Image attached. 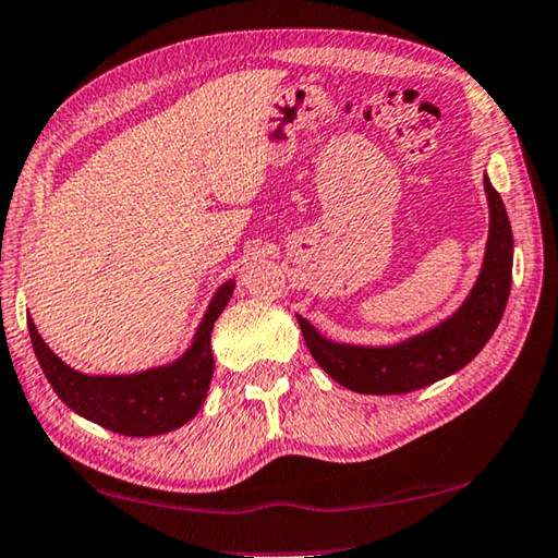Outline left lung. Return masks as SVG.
I'll list each match as a JSON object with an SVG mask.
<instances>
[{
    "label": "left lung",
    "instance_id": "obj_1",
    "mask_svg": "<svg viewBox=\"0 0 558 558\" xmlns=\"http://www.w3.org/2000/svg\"><path fill=\"white\" fill-rule=\"evenodd\" d=\"M490 205V236L481 278L449 322L400 347L366 349L319 337L298 317L314 361L343 388L366 395H402L451 376L475 359L498 329L512 286V229L498 190L485 178Z\"/></svg>",
    "mask_w": 558,
    "mask_h": 558
}]
</instances>
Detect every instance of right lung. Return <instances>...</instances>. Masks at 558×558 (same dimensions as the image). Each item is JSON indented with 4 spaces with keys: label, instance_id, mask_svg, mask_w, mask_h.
I'll use <instances>...</instances> for the list:
<instances>
[{
    "label": "right lung",
    "instance_id": "right-lung-1",
    "mask_svg": "<svg viewBox=\"0 0 558 558\" xmlns=\"http://www.w3.org/2000/svg\"><path fill=\"white\" fill-rule=\"evenodd\" d=\"M231 292H234V280L217 290L199 324L195 343L185 356L173 366L136 373V376H83L65 366L46 347L32 319H28V333H32L40 371L46 373L56 395L70 410L109 432L124 434V437H156V434L182 427L195 417L205 402L211 373H215L209 337Z\"/></svg>",
    "mask_w": 558,
    "mask_h": 558
}]
</instances>
